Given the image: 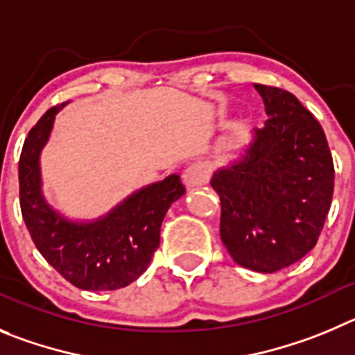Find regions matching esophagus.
Returning a JSON list of instances; mask_svg holds the SVG:
<instances>
[{
	"instance_id": "esophagus-1",
	"label": "esophagus",
	"mask_w": 355,
	"mask_h": 355,
	"mask_svg": "<svg viewBox=\"0 0 355 355\" xmlns=\"http://www.w3.org/2000/svg\"><path fill=\"white\" fill-rule=\"evenodd\" d=\"M182 178H184V184L187 187H198V185H203L210 180V168L205 162H193L185 168Z\"/></svg>"
}]
</instances>
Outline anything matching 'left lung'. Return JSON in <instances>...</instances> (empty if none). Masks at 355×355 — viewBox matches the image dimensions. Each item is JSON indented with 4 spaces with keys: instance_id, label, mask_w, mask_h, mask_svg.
Listing matches in <instances>:
<instances>
[{
    "instance_id": "8db88e82",
    "label": "left lung",
    "mask_w": 355,
    "mask_h": 355,
    "mask_svg": "<svg viewBox=\"0 0 355 355\" xmlns=\"http://www.w3.org/2000/svg\"><path fill=\"white\" fill-rule=\"evenodd\" d=\"M254 87L268 121L210 184L220 198V238L234 263L275 273L315 247L333 200L334 166L319 121L296 96Z\"/></svg>"
}]
</instances>
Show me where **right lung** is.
Wrapping results in <instances>:
<instances>
[{"instance_id": "obj_1", "label": "right lung", "mask_w": 355, "mask_h": 355, "mask_svg": "<svg viewBox=\"0 0 355 355\" xmlns=\"http://www.w3.org/2000/svg\"><path fill=\"white\" fill-rule=\"evenodd\" d=\"M45 112L29 131L19 161V196L26 227L45 261L84 291H115L135 282L159 247L162 218L185 193L178 175L140 189L107 215L77 223L49 205L42 191L40 154L51 137L55 114Z\"/></svg>"}]
</instances>
